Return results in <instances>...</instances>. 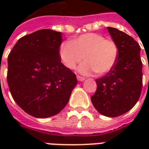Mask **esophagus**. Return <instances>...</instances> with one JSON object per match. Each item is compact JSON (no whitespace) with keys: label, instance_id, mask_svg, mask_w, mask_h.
I'll use <instances>...</instances> for the list:
<instances>
[{"label":"esophagus","instance_id":"obj_1","mask_svg":"<svg viewBox=\"0 0 149 149\" xmlns=\"http://www.w3.org/2000/svg\"><path fill=\"white\" fill-rule=\"evenodd\" d=\"M77 80L79 81H84L85 80V78L83 77H81V76H77Z\"/></svg>","mask_w":149,"mask_h":149}]
</instances>
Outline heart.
Returning <instances> with one entry per match:
<instances>
[{
    "label": "heart",
    "mask_w": 149,
    "mask_h": 149,
    "mask_svg": "<svg viewBox=\"0 0 149 149\" xmlns=\"http://www.w3.org/2000/svg\"><path fill=\"white\" fill-rule=\"evenodd\" d=\"M119 56V48L112 39H105L100 34L84 33L60 46V56L66 68L74 69L83 59L86 62L78 71L89 75L94 71L98 75L109 72L114 67Z\"/></svg>",
    "instance_id": "1"
}]
</instances>
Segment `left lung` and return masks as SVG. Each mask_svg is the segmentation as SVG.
<instances>
[{"label": "left lung", "mask_w": 149, "mask_h": 149, "mask_svg": "<svg viewBox=\"0 0 149 149\" xmlns=\"http://www.w3.org/2000/svg\"><path fill=\"white\" fill-rule=\"evenodd\" d=\"M107 29L118 45V59L112 70L96 80L97 88L91 101L100 114L116 117L132 109L141 96L143 77L141 47L124 32L115 28Z\"/></svg>", "instance_id": "left-lung-1"}]
</instances>
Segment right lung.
<instances>
[{"label": "right lung", "instance_id": "right-lung-1", "mask_svg": "<svg viewBox=\"0 0 149 149\" xmlns=\"http://www.w3.org/2000/svg\"><path fill=\"white\" fill-rule=\"evenodd\" d=\"M62 33L40 29L17 40L8 56L7 81L15 102L37 118L56 115L77 84L61 62Z\"/></svg>", "mask_w": 149, "mask_h": 149}]
</instances>
